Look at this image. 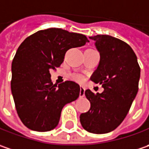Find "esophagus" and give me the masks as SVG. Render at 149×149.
I'll return each mask as SVG.
<instances>
[{
	"mask_svg": "<svg viewBox=\"0 0 149 149\" xmlns=\"http://www.w3.org/2000/svg\"><path fill=\"white\" fill-rule=\"evenodd\" d=\"M85 87H80V93H79V96L80 97H83L85 96Z\"/></svg>",
	"mask_w": 149,
	"mask_h": 149,
	"instance_id": "esophagus-1",
	"label": "esophagus"
}]
</instances>
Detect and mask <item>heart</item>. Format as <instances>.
<instances>
[{"label": "heart", "instance_id": "obj_1", "mask_svg": "<svg viewBox=\"0 0 149 149\" xmlns=\"http://www.w3.org/2000/svg\"><path fill=\"white\" fill-rule=\"evenodd\" d=\"M71 78H72V80L77 81V82H83L84 81L83 77L79 74H72L71 76Z\"/></svg>", "mask_w": 149, "mask_h": 149}]
</instances>
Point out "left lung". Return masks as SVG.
<instances>
[{"label":"left lung","instance_id":"left-lung-1","mask_svg":"<svg viewBox=\"0 0 149 149\" xmlns=\"http://www.w3.org/2000/svg\"><path fill=\"white\" fill-rule=\"evenodd\" d=\"M90 39L95 41L100 53V62L91 80L100 83L104 91H85L91 107L80 115V122L87 132L102 134L116 129L125 118L139 91L140 67L133 50L123 41L108 35Z\"/></svg>","mask_w":149,"mask_h":149}]
</instances>
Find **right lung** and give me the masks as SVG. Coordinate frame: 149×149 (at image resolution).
<instances>
[{"instance_id":"1","label":"right lung","mask_w":149,"mask_h":149,"mask_svg":"<svg viewBox=\"0 0 149 149\" xmlns=\"http://www.w3.org/2000/svg\"><path fill=\"white\" fill-rule=\"evenodd\" d=\"M89 42L87 36L61 28L41 30L26 37L11 63L10 88L22 123L33 131L57 126L63 107L79 97L80 86L66 81L56 86L50 70L59 68L67 51Z\"/></svg>"}]
</instances>
